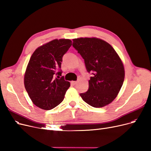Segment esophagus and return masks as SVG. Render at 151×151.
I'll return each mask as SVG.
<instances>
[{"mask_svg": "<svg viewBox=\"0 0 151 151\" xmlns=\"http://www.w3.org/2000/svg\"><path fill=\"white\" fill-rule=\"evenodd\" d=\"M77 83H78V81H71V84H72L73 85H76V84H77Z\"/></svg>", "mask_w": 151, "mask_h": 151, "instance_id": "34e87169", "label": "esophagus"}]
</instances>
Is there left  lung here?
<instances>
[{
  "instance_id": "1",
  "label": "left lung",
  "mask_w": 151,
  "mask_h": 151,
  "mask_svg": "<svg viewBox=\"0 0 151 151\" xmlns=\"http://www.w3.org/2000/svg\"><path fill=\"white\" fill-rule=\"evenodd\" d=\"M73 41V46L84 59L87 71L93 72L88 81V90L80 95L95 108L110 104L124 81V66L120 58L109 43L100 38L80 37Z\"/></svg>"
}]
</instances>
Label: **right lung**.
Here are the masks:
<instances>
[{
	"instance_id": "right-lung-1",
	"label": "right lung",
	"mask_w": 151,
	"mask_h": 151,
	"mask_svg": "<svg viewBox=\"0 0 151 151\" xmlns=\"http://www.w3.org/2000/svg\"><path fill=\"white\" fill-rule=\"evenodd\" d=\"M72 45L68 39L54 40L38 47L32 53L24 73V86L37 107L51 110L65 98L70 83L60 70L62 58Z\"/></svg>"
}]
</instances>
